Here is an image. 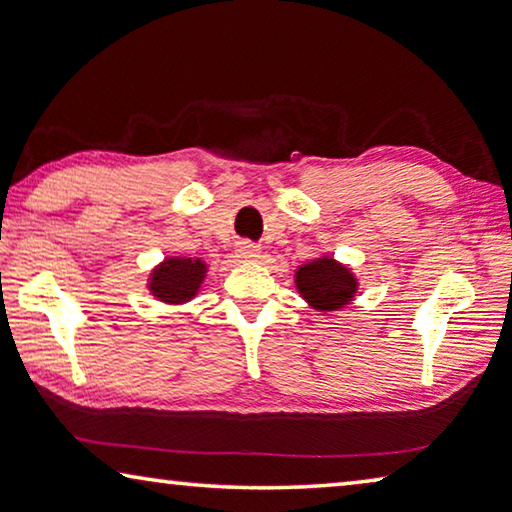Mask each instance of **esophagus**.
I'll return each mask as SVG.
<instances>
[{
    "label": "esophagus",
    "instance_id": "34e87169",
    "mask_svg": "<svg viewBox=\"0 0 512 512\" xmlns=\"http://www.w3.org/2000/svg\"><path fill=\"white\" fill-rule=\"evenodd\" d=\"M235 255H237L239 262H257V259H259V246L250 244V241H241V244H237Z\"/></svg>",
    "mask_w": 512,
    "mask_h": 512
}]
</instances>
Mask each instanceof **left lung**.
<instances>
[{
	"instance_id": "1",
	"label": "left lung",
	"mask_w": 512,
	"mask_h": 512,
	"mask_svg": "<svg viewBox=\"0 0 512 512\" xmlns=\"http://www.w3.org/2000/svg\"><path fill=\"white\" fill-rule=\"evenodd\" d=\"M300 298L318 314H334L350 305L359 293V277L348 264L320 255L300 264L293 273Z\"/></svg>"
}]
</instances>
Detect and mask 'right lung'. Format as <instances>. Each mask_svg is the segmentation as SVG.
<instances>
[{"label": "right lung", "mask_w": 512, "mask_h": 512, "mask_svg": "<svg viewBox=\"0 0 512 512\" xmlns=\"http://www.w3.org/2000/svg\"><path fill=\"white\" fill-rule=\"evenodd\" d=\"M207 271H210V266L201 257H164L149 273L146 289L164 305H185L198 296Z\"/></svg>", "instance_id": "1"}]
</instances>
